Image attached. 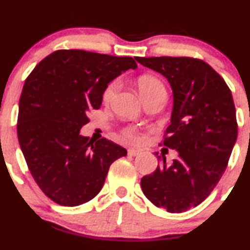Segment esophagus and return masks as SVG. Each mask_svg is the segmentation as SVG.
Returning a JSON list of instances; mask_svg holds the SVG:
<instances>
[{
  "label": "esophagus",
  "instance_id": "esophagus-1",
  "mask_svg": "<svg viewBox=\"0 0 250 250\" xmlns=\"http://www.w3.org/2000/svg\"><path fill=\"white\" fill-rule=\"evenodd\" d=\"M141 154V150L138 149H128V156H137Z\"/></svg>",
  "mask_w": 250,
  "mask_h": 250
}]
</instances>
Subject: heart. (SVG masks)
Returning a JSON list of instances; mask_svg holds the SVG:
<instances>
[{
	"instance_id": "heart-1",
	"label": "heart",
	"mask_w": 250,
	"mask_h": 250,
	"mask_svg": "<svg viewBox=\"0 0 250 250\" xmlns=\"http://www.w3.org/2000/svg\"><path fill=\"white\" fill-rule=\"evenodd\" d=\"M117 87H119V83H117V81H113V83H110L109 85L107 86V88L104 89V96H102L104 104H109V102L112 101V99L116 93ZM137 87L138 91H140V94L142 96L157 91L165 92L163 83L154 77H141L140 79H138ZM125 137L129 138L130 141H133V142H138V141H140V135H138L134 129H128L125 133Z\"/></svg>"
}]
</instances>
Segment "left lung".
Here are the masks:
<instances>
[{
    "instance_id": "1",
    "label": "left lung",
    "mask_w": 250,
    "mask_h": 250,
    "mask_svg": "<svg viewBox=\"0 0 250 250\" xmlns=\"http://www.w3.org/2000/svg\"><path fill=\"white\" fill-rule=\"evenodd\" d=\"M167 78L173 93L171 123L163 146L178 151L165 156L151 174L141 179L144 195L155 206L182 213L208 197L226 170L236 142L237 123L227 83L207 62L190 57H135Z\"/></svg>"
}]
</instances>
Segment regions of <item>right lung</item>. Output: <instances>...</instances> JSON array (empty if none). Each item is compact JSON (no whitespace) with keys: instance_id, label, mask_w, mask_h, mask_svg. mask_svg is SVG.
Here are the masks:
<instances>
[{"instance_id":"obj_1","label":"right lung","mask_w":250,"mask_h":250,"mask_svg":"<svg viewBox=\"0 0 250 250\" xmlns=\"http://www.w3.org/2000/svg\"><path fill=\"white\" fill-rule=\"evenodd\" d=\"M137 67L131 57L58 50L24 83L17 135L32 177L51 200L78 206L95 197L110 164L127 150L107 138L81 136L89 110L99 109L110 81Z\"/></svg>"}]
</instances>
